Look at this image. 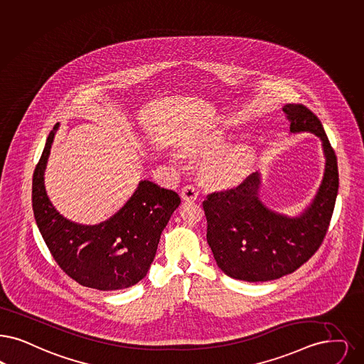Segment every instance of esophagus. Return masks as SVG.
Returning <instances> with one entry per match:
<instances>
[{"mask_svg":"<svg viewBox=\"0 0 364 364\" xmlns=\"http://www.w3.org/2000/svg\"><path fill=\"white\" fill-rule=\"evenodd\" d=\"M198 196H199V192H198L196 187L192 186V184H188V186H186L184 188L181 189V198L184 200H196Z\"/></svg>","mask_w":364,"mask_h":364,"instance_id":"esophagus-1","label":"esophagus"}]
</instances>
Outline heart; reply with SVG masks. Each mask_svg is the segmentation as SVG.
Here are the masks:
<instances>
[{"instance_id": "heart-1", "label": "heart", "mask_w": 364, "mask_h": 364, "mask_svg": "<svg viewBox=\"0 0 364 364\" xmlns=\"http://www.w3.org/2000/svg\"><path fill=\"white\" fill-rule=\"evenodd\" d=\"M228 141V131L219 127L204 132L187 146L189 151L207 156L203 162V175L217 186L235 184L244 175L252 157L250 147L242 144L226 146L220 151Z\"/></svg>"}]
</instances>
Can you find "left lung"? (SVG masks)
Segmentation results:
<instances>
[{"mask_svg":"<svg viewBox=\"0 0 364 364\" xmlns=\"http://www.w3.org/2000/svg\"><path fill=\"white\" fill-rule=\"evenodd\" d=\"M290 134L318 136L323 175L313 199L295 215L262 203V176L255 172L233 189L214 192L203 202L207 242L222 272L245 282L289 275L307 262L326 234L338 191L337 159L320 119L304 105H284Z\"/></svg>","mask_w":364,"mask_h":364,"instance_id":"8db88e82","label":"left lung"}]
</instances>
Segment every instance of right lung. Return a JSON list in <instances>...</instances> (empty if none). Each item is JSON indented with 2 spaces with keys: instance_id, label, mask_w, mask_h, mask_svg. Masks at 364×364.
<instances>
[{
  "instance_id": "1",
  "label": "right lung",
  "mask_w": 364,
  "mask_h": 364,
  "mask_svg": "<svg viewBox=\"0 0 364 364\" xmlns=\"http://www.w3.org/2000/svg\"><path fill=\"white\" fill-rule=\"evenodd\" d=\"M59 123L48 134L32 178V208L38 229L59 267L80 284L100 291L123 290L146 277L161 233L181 203L173 189L141 180L117 213L96 225L63 217L51 203L44 172Z\"/></svg>"
}]
</instances>
